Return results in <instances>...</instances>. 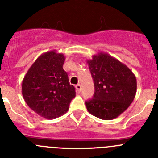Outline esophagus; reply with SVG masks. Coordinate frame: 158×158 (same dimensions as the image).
Returning a JSON list of instances; mask_svg holds the SVG:
<instances>
[{"label": "esophagus", "mask_w": 158, "mask_h": 158, "mask_svg": "<svg viewBox=\"0 0 158 158\" xmlns=\"http://www.w3.org/2000/svg\"><path fill=\"white\" fill-rule=\"evenodd\" d=\"M76 89H77V91H78V92H80L81 90V85L80 84H78V85H76Z\"/></svg>", "instance_id": "esophagus-1"}]
</instances>
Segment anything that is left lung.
<instances>
[{"label":"left lung","mask_w":158,"mask_h":158,"mask_svg":"<svg viewBox=\"0 0 158 158\" xmlns=\"http://www.w3.org/2000/svg\"><path fill=\"white\" fill-rule=\"evenodd\" d=\"M87 63L95 86L93 98L85 102L88 111L104 120L117 118L135 99V75L125 64L107 53L95 54Z\"/></svg>","instance_id":"obj_1"}]
</instances>
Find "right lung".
Listing matches in <instances>:
<instances>
[{"label":"right lung","mask_w":158,"mask_h":158,"mask_svg":"<svg viewBox=\"0 0 158 158\" xmlns=\"http://www.w3.org/2000/svg\"><path fill=\"white\" fill-rule=\"evenodd\" d=\"M63 54L56 51L41 54L29 68L22 81L26 104L40 116L48 119L64 115L74 98L75 89L63 69Z\"/></svg>","instance_id":"right-lung-1"}]
</instances>
